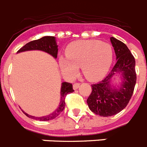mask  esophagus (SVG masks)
I'll list each match as a JSON object with an SVG mask.
<instances>
[{
  "label": "esophagus",
  "instance_id": "esophagus-1",
  "mask_svg": "<svg viewBox=\"0 0 147 147\" xmlns=\"http://www.w3.org/2000/svg\"><path fill=\"white\" fill-rule=\"evenodd\" d=\"M80 83L79 82H75L74 84V85H73V87H74V90H76L79 88V87H80Z\"/></svg>",
  "mask_w": 147,
  "mask_h": 147
}]
</instances>
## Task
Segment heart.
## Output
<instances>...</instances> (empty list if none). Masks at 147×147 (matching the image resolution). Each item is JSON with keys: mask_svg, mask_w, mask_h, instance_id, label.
Instances as JSON below:
<instances>
[{"mask_svg": "<svg viewBox=\"0 0 147 147\" xmlns=\"http://www.w3.org/2000/svg\"><path fill=\"white\" fill-rule=\"evenodd\" d=\"M65 57L59 59L65 74L73 76L82 67L83 75L90 81H98L105 75L113 61L112 46L100 40H79L71 42L65 51Z\"/></svg>", "mask_w": 147, "mask_h": 147, "instance_id": "1", "label": "heart"}]
</instances>
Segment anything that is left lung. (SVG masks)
<instances>
[{
    "instance_id": "obj_1",
    "label": "left lung",
    "mask_w": 147,
    "mask_h": 147,
    "mask_svg": "<svg viewBox=\"0 0 147 147\" xmlns=\"http://www.w3.org/2000/svg\"><path fill=\"white\" fill-rule=\"evenodd\" d=\"M117 62L106 77L93 84L92 92L87 99L92 112L104 117L112 116L127 107L134 91L136 83V60L127 45L120 40L111 37ZM121 72L124 82L119 89H112L109 82L115 73Z\"/></svg>"
}]
</instances>
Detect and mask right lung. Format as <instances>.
Listing matches in <instances>:
<instances>
[{
  "mask_svg": "<svg viewBox=\"0 0 147 147\" xmlns=\"http://www.w3.org/2000/svg\"><path fill=\"white\" fill-rule=\"evenodd\" d=\"M57 47L58 46L57 45V42H56L55 37H51V36H45V37H42V38L38 39V40H35L28 42L25 45H23L21 49H19L18 51V52H22V51L30 50H40L49 53L51 55H52L54 58H57V57L58 52ZM74 91V90L73 89L72 84L69 82H63L62 84V88H61L60 104H59L58 108L53 113L46 115V116H43V117L32 116V115H29L28 114H27L24 111H23V113L28 117L31 118V119H36V120L49 121L55 119L65 109V98L67 94H69V93H73Z\"/></svg>",
  "mask_w": 147,
  "mask_h": 147,
  "instance_id": "add662e5",
  "label": "right lung"
}]
</instances>
